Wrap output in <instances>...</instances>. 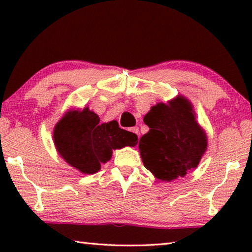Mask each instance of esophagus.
<instances>
[{"mask_svg": "<svg viewBox=\"0 0 252 252\" xmlns=\"http://www.w3.org/2000/svg\"><path fill=\"white\" fill-rule=\"evenodd\" d=\"M129 131H131L132 133H134V134H136V136H138V138H140V132H139V127L138 126H133V127H130L129 129Z\"/></svg>", "mask_w": 252, "mask_h": 252, "instance_id": "esophagus-1", "label": "esophagus"}]
</instances>
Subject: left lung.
Masks as SVG:
<instances>
[{
  "instance_id": "obj_1",
  "label": "left lung",
  "mask_w": 252,
  "mask_h": 252,
  "mask_svg": "<svg viewBox=\"0 0 252 252\" xmlns=\"http://www.w3.org/2000/svg\"><path fill=\"white\" fill-rule=\"evenodd\" d=\"M143 121L150 130L140 139L139 150L153 176L171 181L198 167L208 140L189 100L178 95L168 103H158Z\"/></svg>"
}]
</instances>
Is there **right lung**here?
Wrapping results in <instances>:
<instances>
[{"mask_svg": "<svg viewBox=\"0 0 252 252\" xmlns=\"http://www.w3.org/2000/svg\"><path fill=\"white\" fill-rule=\"evenodd\" d=\"M55 148L71 167L84 174H93L112 157V150L134 147L138 136L121 129L117 121L100 123L89 108L72 110L62 117L53 132Z\"/></svg>", "mask_w": 252, "mask_h": 252, "instance_id": "add662e5", "label": "right lung"}]
</instances>
